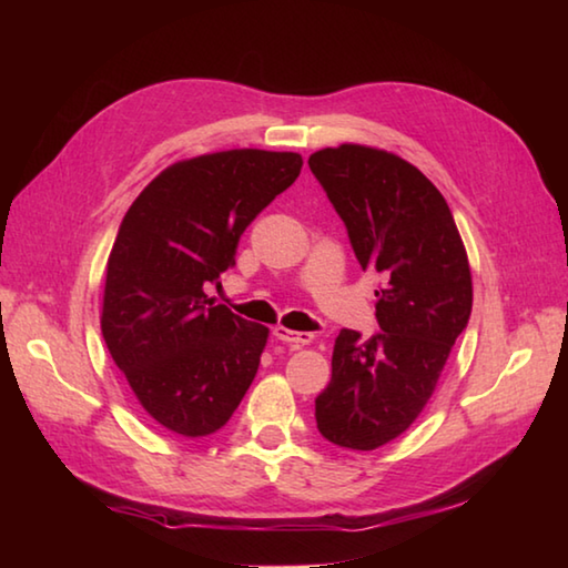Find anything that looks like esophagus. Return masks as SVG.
<instances>
[{
    "instance_id": "1",
    "label": "esophagus",
    "mask_w": 568,
    "mask_h": 568,
    "mask_svg": "<svg viewBox=\"0 0 568 568\" xmlns=\"http://www.w3.org/2000/svg\"><path fill=\"white\" fill-rule=\"evenodd\" d=\"M273 335L277 341H283L287 345H293V348H303V345H311L315 335L313 333H297V331H287L283 325H277L273 331Z\"/></svg>"
}]
</instances>
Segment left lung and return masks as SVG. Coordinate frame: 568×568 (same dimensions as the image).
Returning a JSON list of instances; mask_svg holds the SVG:
<instances>
[{
    "label": "left lung",
    "mask_w": 568,
    "mask_h": 568,
    "mask_svg": "<svg viewBox=\"0 0 568 568\" xmlns=\"http://www.w3.org/2000/svg\"><path fill=\"white\" fill-rule=\"evenodd\" d=\"M307 165L363 271L383 277L381 333H338L315 420L331 444L373 450L398 438L434 396L474 305L468 255L444 195L403 158L345 142L313 152Z\"/></svg>",
    "instance_id": "8db88e82"
}]
</instances>
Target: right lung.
Wrapping results in <instances>:
<instances>
[{
	"label": "right lung",
	"mask_w": 568,
	"mask_h": 568,
	"mask_svg": "<svg viewBox=\"0 0 568 568\" xmlns=\"http://www.w3.org/2000/svg\"><path fill=\"white\" fill-rule=\"evenodd\" d=\"M297 152L225 150L162 170L114 237L102 335L134 398L182 438L223 428L253 383L265 325L205 295L240 235L301 175Z\"/></svg>",
	"instance_id": "obj_1"
}]
</instances>
